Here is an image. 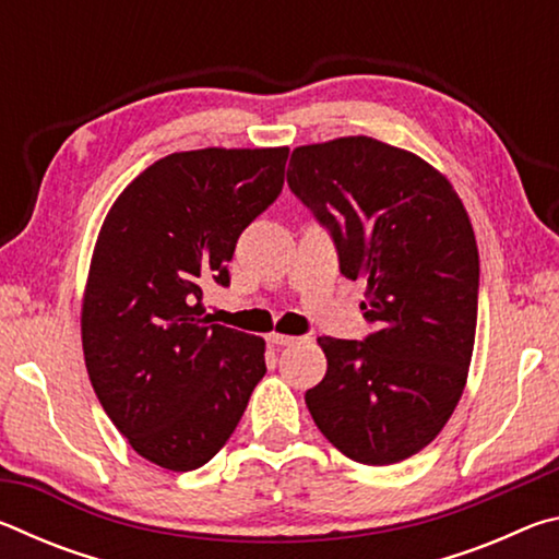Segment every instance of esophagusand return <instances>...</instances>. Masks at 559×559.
Instances as JSON below:
<instances>
[{"mask_svg": "<svg viewBox=\"0 0 559 559\" xmlns=\"http://www.w3.org/2000/svg\"><path fill=\"white\" fill-rule=\"evenodd\" d=\"M300 337H293V335H281V333H271L269 335V343L276 345V347H288V345H296Z\"/></svg>", "mask_w": 559, "mask_h": 559, "instance_id": "esophagus-1", "label": "esophagus"}]
</instances>
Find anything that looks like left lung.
<instances>
[{"label":"left lung","instance_id":"obj_1","mask_svg":"<svg viewBox=\"0 0 559 559\" xmlns=\"http://www.w3.org/2000/svg\"><path fill=\"white\" fill-rule=\"evenodd\" d=\"M288 187L328 226L340 271L365 278V340L318 337L310 416L347 459L390 466L447 427L476 340L478 246L456 189L427 159L367 135L293 150Z\"/></svg>","mask_w":559,"mask_h":559}]
</instances>
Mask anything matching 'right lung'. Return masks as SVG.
<instances>
[{
    "label": "right lung",
    "instance_id": "1",
    "mask_svg": "<svg viewBox=\"0 0 559 559\" xmlns=\"http://www.w3.org/2000/svg\"><path fill=\"white\" fill-rule=\"evenodd\" d=\"M288 147L173 153L112 202L81 308L86 370L140 456L194 471L216 456L266 374V340L212 323L241 231L281 194Z\"/></svg>",
    "mask_w": 559,
    "mask_h": 559
}]
</instances>
